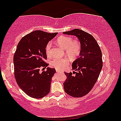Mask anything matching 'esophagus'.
Returning <instances> with one entry per match:
<instances>
[{
  "label": "esophagus",
  "instance_id": "obj_1",
  "mask_svg": "<svg viewBox=\"0 0 121 121\" xmlns=\"http://www.w3.org/2000/svg\"><path fill=\"white\" fill-rule=\"evenodd\" d=\"M56 72H57L58 73H62V71H61V70H59V69H56Z\"/></svg>",
  "mask_w": 121,
  "mask_h": 121
}]
</instances>
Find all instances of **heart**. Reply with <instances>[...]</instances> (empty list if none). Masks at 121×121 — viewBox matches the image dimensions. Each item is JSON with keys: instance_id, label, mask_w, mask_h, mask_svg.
Instances as JSON below:
<instances>
[{"instance_id": "obj_1", "label": "heart", "mask_w": 121, "mask_h": 121, "mask_svg": "<svg viewBox=\"0 0 121 121\" xmlns=\"http://www.w3.org/2000/svg\"><path fill=\"white\" fill-rule=\"evenodd\" d=\"M57 43L59 46L65 49L66 54L71 58H74L79 54L81 49V44L77 41H74L70 37H60L58 39ZM52 43L49 42L47 44L45 51L48 56L51 54ZM68 63V61L66 59L55 58L52 60L51 64L54 68L62 69L65 68Z\"/></svg>"}]
</instances>
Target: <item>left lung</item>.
Masks as SVG:
<instances>
[{
	"label": "left lung",
	"instance_id": "obj_1",
	"mask_svg": "<svg viewBox=\"0 0 121 121\" xmlns=\"http://www.w3.org/2000/svg\"><path fill=\"white\" fill-rule=\"evenodd\" d=\"M76 36L81 44L79 57L72 63V73H65L67 78L63 83L64 91L70 96L81 97L88 93L98 79L102 68V54L93 36L81 29H75L63 32Z\"/></svg>",
	"mask_w": 121,
	"mask_h": 121
}]
</instances>
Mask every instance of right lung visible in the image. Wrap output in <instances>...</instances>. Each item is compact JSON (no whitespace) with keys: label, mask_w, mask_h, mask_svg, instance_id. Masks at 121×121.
<instances>
[{"label":"right lung","mask_w":121,"mask_h":121,"mask_svg":"<svg viewBox=\"0 0 121 121\" xmlns=\"http://www.w3.org/2000/svg\"><path fill=\"white\" fill-rule=\"evenodd\" d=\"M57 34L35 30L24 36L17 45L13 58L15 80L29 97L42 98L49 93L52 78L56 71L47 67L48 64L44 62L45 48ZM40 67H47V70L40 72Z\"/></svg>","instance_id":"add662e5"}]
</instances>
